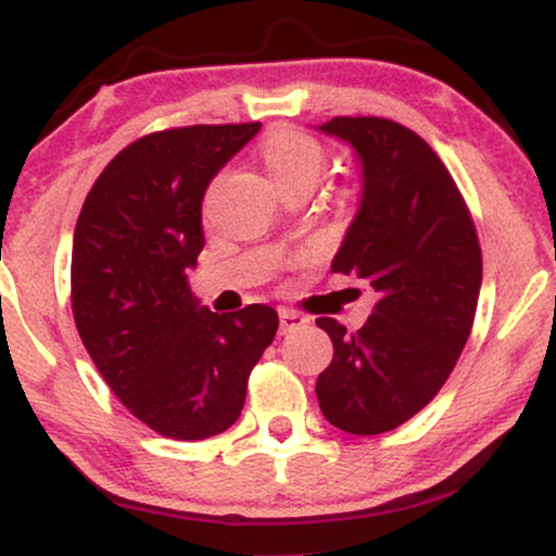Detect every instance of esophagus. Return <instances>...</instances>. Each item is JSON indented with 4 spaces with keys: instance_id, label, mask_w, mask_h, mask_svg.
Listing matches in <instances>:
<instances>
[{
    "instance_id": "34e87169",
    "label": "esophagus",
    "mask_w": 556,
    "mask_h": 556,
    "mask_svg": "<svg viewBox=\"0 0 556 556\" xmlns=\"http://www.w3.org/2000/svg\"><path fill=\"white\" fill-rule=\"evenodd\" d=\"M305 324H308V318L300 316L298 311L279 308V331H282V334H287V331H295L300 327H305Z\"/></svg>"
}]
</instances>
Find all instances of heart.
Segmentation results:
<instances>
[{"instance_id": "b5f03b06", "label": "heart", "mask_w": 556, "mask_h": 556, "mask_svg": "<svg viewBox=\"0 0 556 556\" xmlns=\"http://www.w3.org/2000/svg\"><path fill=\"white\" fill-rule=\"evenodd\" d=\"M261 162L269 172L271 182L282 193V190L298 188V185L300 188H316L324 164H327V154H324V146L308 132L282 127L264 140Z\"/></svg>"}]
</instances>
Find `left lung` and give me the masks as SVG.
I'll use <instances>...</instances> for the list:
<instances>
[{"label": "left lung", "instance_id": "1", "mask_svg": "<svg viewBox=\"0 0 556 556\" xmlns=\"http://www.w3.org/2000/svg\"><path fill=\"white\" fill-rule=\"evenodd\" d=\"M361 164L358 212L331 261L376 290L371 316L350 334L318 318L334 344L316 397L337 429L374 437L424 410L450 379L473 327L481 248L455 180L413 130L379 117L318 125Z\"/></svg>", "mask_w": 556, "mask_h": 556}]
</instances>
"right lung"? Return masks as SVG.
Wrapping results in <instances>:
<instances>
[{"instance_id":"1","label":"right lung","mask_w":556,"mask_h":556,"mask_svg":"<svg viewBox=\"0 0 556 556\" xmlns=\"http://www.w3.org/2000/svg\"><path fill=\"white\" fill-rule=\"evenodd\" d=\"M258 130L193 125L136 140L106 164L75 225V327L112 392L162 437L227 431L277 334L269 305L214 314L188 287L206 242L203 195Z\"/></svg>"}]
</instances>
